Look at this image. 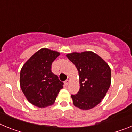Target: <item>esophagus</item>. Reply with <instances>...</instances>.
<instances>
[{
  "label": "esophagus",
  "instance_id": "1",
  "mask_svg": "<svg viewBox=\"0 0 132 132\" xmlns=\"http://www.w3.org/2000/svg\"><path fill=\"white\" fill-rule=\"evenodd\" d=\"M69 82H70V79H69V78H67V80L65 81V84L66 85H68L69 83Z\"/></svg>",
  "mask_w": 132,
  "mask_h": 132
}]
</instances>
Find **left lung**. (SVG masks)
<instances>
[{
  "label": "left lung",
  "instance_id": "8db88e82",
  "mask_svg": "<svg viewBox=\"0 0 132 132\" xmlns=\"http://www.w3.org/2000/svg\"><path fill=\"white\" fill-rule=\"evenodd\" d=\"M67 57L79 72L80 89L72 94L75 106L82 110L94 108L101 102L111 84V70L109 65L93 52H73Z\"/></svg>",
  "mask_w": 132,
  "mask_h": 132
}]
</instances>
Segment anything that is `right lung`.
<instances>
[{"instance_id": "1", "label": "right lung", "mask_w": 132, "mask_h": 132, "mask_svg": "<svg viewBox=\"0 0 132 132\" xmlns=\"http://www.w3.org/2000/svg\"><path fill=\"white\" fill-rule=\"evenodd\" d=\"M60 53L42 48L27 61L20 71V84L27 100L33 105L45 108L52 105L63 82L52 71L53 61Z\"/></svg>"}]
</instances>
